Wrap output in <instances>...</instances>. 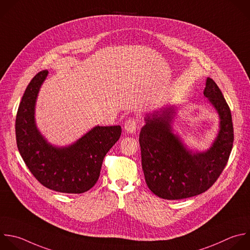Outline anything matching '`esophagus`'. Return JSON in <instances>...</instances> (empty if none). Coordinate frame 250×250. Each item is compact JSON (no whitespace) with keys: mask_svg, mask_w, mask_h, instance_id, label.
Instances as JSON below:
<instances>
[{"mask_svg":"<svg viewBox=\"0 0 250 250\" xmlns=\"http://www.w3.org/2000/svg\"><path fill=\"white\" fill-rule=\"evenodd\" d=\"M136 127H137V120L134 118L128 119L125 124V129L127 132H130V133L134 132L136 130Z\"/></svg>","mask_w":250,"mask_h":250,"instance_id":"34e87169","label":"esophagus"}]
</instances>
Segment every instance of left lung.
<instances>
[{
    "label": "left lung",
    "mask_w": 250,
    "mask_h": 250,
    "mask_svg": "<svg viewBox=\"0 0 250 250\" xmlns=\"http://www.w3.org/2000/svg\"><path fill=\"white\" fill-rule=\"evenodd\" d=\"M204 95L221 119L219 134L208 151L191 154L173 134L170 126L172 108L154 113L141 128L139 144L145 182L160 198L178 200L205 192L216 183L228 163L233 142L229 107L210 77Z\"/></svg>",
    "instance_id": "8db88e82"
}]
</instances>
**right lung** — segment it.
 I'll use <instances>...</instances> for the list:
<instances>
[{"mask_svg":"<svg viewBox=\"0 0 250 250\" xmlns=\"http://www.w3.org/2000/svg\"><path fill=\"white\" fill-rule=\"evenodd\" d=\"M47 70L29 82L16 119L19 151L34 178L45 188L62 193H83L97 183L104 157L120 139L122 127L96 126L74 144L56 148L37 130L34 107Z\"/></svg>","mask_w":250,"mask_h":250,"instance_id":"1","label":"right lung"}]
</instances>
